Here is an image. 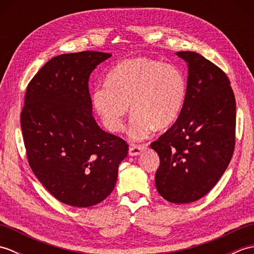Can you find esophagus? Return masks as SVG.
Returning a JSON list of instances; mask_svg holds the SVG:
<instances>
[{
	"label": "esophagus",
	"instance_id": "esophagus-1",
	"mask_svg": "<svg viewBox=\"0 0 254 254\" xmlns=\"http://www.w3.org/2000/svg\"><path fill=\"white\" fill-rule=\"evenodd\" d=\"M148 144H142V145H131L130 148H128V154L130 156H137L141 154L143 150L147 148Z\"/></svg>",
	"mask_w": 254,
	"mask_h": 254
}]
</instances>
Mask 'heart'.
I'll use <instances>...</instances> for the list:
<instances>
[{
    "instance_id": "obj_1",
    "label": "heart",
    "mask_w": 254,
    "mask_h": 254,
    "mask_svg": "<svg viewBox=\"0 0 254 254\" xmlns=\"http://www.w3.org/2000/svg\"><path fill=\"white\" fill-rule=\"evenodd\" d=\"M186 93V78L177 67L148 58H131L110 69L105 86L91 94V101L110 132L123 130L130 105L128 137L143 141L154 128L165 130L177 121Z\"/></svg>"
}]
</instances>
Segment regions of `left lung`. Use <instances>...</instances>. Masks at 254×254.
<instances>
[{
    "label": "left lung",
    "instance_id": "1",
    "mask_svg": "<svg viewBox=\"0 0 254 254\" xmlns=\"http://www.w3.org/2000/svg\"><path fill=\"white\" fill-rule=\"evenodd\" d=\"M177 56L188 63L185 104L174 126L150 147L160 159L158 193L183 204L207 194L227 169L235 149L236 100L218 66L196 52Z\"/></svg>",
    "mask_w": 254,
    "mask_h": 254
}]
</instances>
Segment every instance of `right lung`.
<instances>
[{
    "label": "right lung",
    "mask_w": 254,
    "mask_h": 254,
    "mask_svg": "<svg viewBox=\"0 0 254 254\" xmlns=\"http://www.w3.org/2000/svg\"><path fill=\"white\" fill-rule=\"evenodd\" d=\"M110 57L83 51L52 58L27 86L20 113L32 172L57 199L75 207L104 201L127 156V142L101 130L93 117L89 76Z\"/></svg>",
    "instance_id": "1"
}]
</instances>
